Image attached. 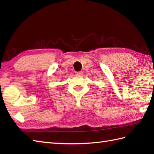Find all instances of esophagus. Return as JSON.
<instances>
[{"label": "esophagus", "mask_w": 154, "mask_h": 154, "mask_svg": "<svg viewBox=\"0 0 154 154\" xmlns=\"http://www.w3.org/2000/svg\"><path fill=\"white\" fill-rule=\"evenodd\" d=\"M75 74L77 75H81L83 74V72L82 71H77V72H75Z\"/></svg>", "instance_id": "34e87169"}]
</instances>
